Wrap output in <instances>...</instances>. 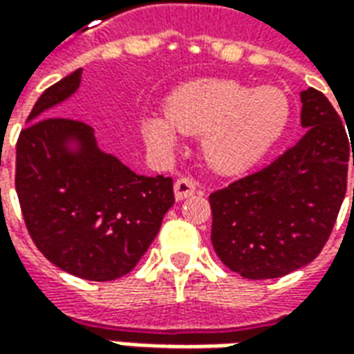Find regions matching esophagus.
Returning a JSON list of instances; mask_svg holds the SVG:
<instances>
[{"label":"esophagus","instance_id":"34e87169","mask_svg":"<svg viewBox=\"0 0 354 354\" xmlns=\"http://www.w3.org/2000/svg\"><path fill=\"white\" fill-rule=\"evenodd\" d=\"M195 192H197V184L189 178H178L174 182V197H176V201L187 199Z\"/></svg>","mask_w":354,"mask_h":354}]
</instances>
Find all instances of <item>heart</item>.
<instances>
[{
  "label": "heart",
  "instance_id": "1",
  "mask_svg": "<svg viewBox=\"0 0 354 354\" xmlns=\"http://www.w3.org/2000/svg\"><path fill=\"white\" fill-rule=\"evenodd\" d=\"M290 121V100L277 87H250L237 80L185 83L167 100V109L140 121L146 144L170 153L180 134H201V153L218 172L250 169L281 140Z\"/></svg>",
  "mask_w": 354,
  "mask_h": 354
}]
</instances>
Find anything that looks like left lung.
I'll return each mask as SVG.
<instances>
[{
	"label": "left lung",
	"mask_w": 354,
	"mask_h": 354,
	"mask_svg": "<svg viewBox=\"0 0 354 354\" xmlns=\"http://www.w3.org/2000/svg\"><path fill=\"white\" fill-rule=\"evenodd\" d=\"M299 96L304 138L271 165L208 197L212 246L245 279H277L311 263L326 245L347 192L353 140L349 144L342 119L320 91L309 87Z\"/></svg>",
	"instance_id": "left-lung-1"
}]
</instances>
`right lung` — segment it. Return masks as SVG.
Masks as SVG:
<instances>
[{
    "label": "right lung",
    "mask_w": 354,
    "mask_h": 354,
    "mask_svg": "<svg viewBox=\"0 0 354 354\" xmlns=\"http://www.w3.org/2000/svg\"><path fill=\"white\" fill-rule=\"evenodd\" d=\"M81 72L35 102L17 142L15 185L39 252L66 273L106 282L136 267L174 205V192L172 178L140 176L100 151L87 123L47 117L80 88Z\"/></svg>",
    "instance_id": "1"
}]
</instances>
